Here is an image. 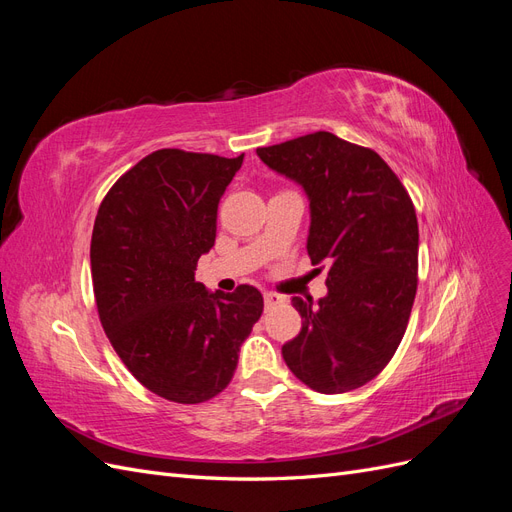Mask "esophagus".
Returning <instances> with one entry per match:
<instances>
[{
    "label": "esophagus",
    "mask_w": 512,
    "mask_h": 512,
    "mask_svg": "<svg viewBox=\"0 0 512 512\" xmlns=\"http://www.w3.org/2000/svg\"><path fill=\"white\" fill-rule=\"evenodd\" d=\"M277 303H282V297H280V294H275V292H265V305H267V309H269V307H275Z\"/></svg>",
    "instance_id": "34e87169"
}]
</instances>
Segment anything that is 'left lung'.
Wrapping results in <instances>:
<instances>
[{
	"instance_id": "8db88e82",
	"label": "left lung",
	"mask_w": 512,
	"mask_h": 512,
	"mask_svg": "<svg viewBox=\"0 0 512 512\" xmlns=\"http://www.w3.org/2000/svg\"><path fill=\"white\" fill-rule=\"evenodd\" d=\"M256 153L303 185L312 209L307 254L312 265H329L327 297L318 305L292 299L303 324L284 344V361L318 393L359 389L389 365L410 320L418 286L412 198L374 149L331 132Z\"/></svg>"
}]
</instances>
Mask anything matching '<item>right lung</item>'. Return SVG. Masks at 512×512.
Returning <instances> with one entry per match:
<instances>
[{
	"label": "right lung",
	"instance_id": "obj_1",
	"mask_svg": "<svg viewBox=\"0 0 512 512\" xmlns=\"http://www.w3.org/2000/svg\"><path fill=\"white\" fill-rule=\"evenodd\" d=\"M241 164L243 153L158 149L115 181L96 215L91 280L104 333L130 374L175 404L226 389L265 307L250 284L224 294L194 280Z\"/></svg>",
	"mask_w": 512,
	"mask_h": 512
}]
</instances>
